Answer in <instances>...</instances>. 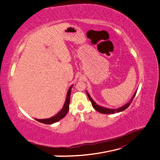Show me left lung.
<instances>
[{"label": "left lung", "instance_id": "1", "mask_svg": "<svg viewBox=\"0 0 160 160\" xmlns=\"http://www.w3.org/2000/svg\"><path fill=\"white\" fill-rule=\"evenodd\" d=\"M137 91H135V92L134 93L133 96L132 97V98H131V99L126 104H125L124 105L122 106V107L119 108H117V109H110V108H104V107H102V106L101 105H97L95 101H94V100L92 99L91 95H89L88 92L87 91V95L88 97V99L89 100L91 101V103H92V105L93 108L95 109L96 111H97L99 113H104V114H113V113H119V112H121L122 111H124V110H125L126 108H128L129 107V105H130V103H132V101L133 100V99L134 98L135 95H136V93H137Z\"/></svg>", "mask_w": 160, "mask_h": 160}]
</instances>
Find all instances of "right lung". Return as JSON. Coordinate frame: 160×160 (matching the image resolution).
<instances>
[{"label":"right lung","instance_id":"add662e5","mask_svg":"<svg viewBox=\"0 0 160 160\" xmlns=\"http://www.w3.org/2000/svg\"><path fill=\"white\" fill-rule=\"evenodd\" d=\"M73 87V85H72L69 88L68 91L67 92L66 95V99H65V103L63 106L62 109H61V111L57 113L56 115L54 116H52L50 118H47V119H36L37 121L43 123V124H52L53 123H55L59 121L60 120L63 118L65 116H66L67 113L68 112V110L69 109V102H70V94H71V90Z\"/></svg>","mask_w":160,"mask_h":160}]
</instances>
